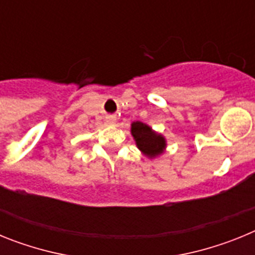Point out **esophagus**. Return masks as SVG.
I'll return each mask as SVG.
<instances>
[{
  "mask_svg": "<svg viewBox=\"0 0 255 255\" xmlns=\"http://www.w3.org/2000/svg\"><path fill=\"white\" fill-rule=\"evenodd\" d=\"M116 116H114V115H110V116H106V123L110 124V125H115L116 124Z\"/></svg>",
  "mask_w": 255,
  "mask_h": 255,
  "instance_id": "esophagus-1",
  "label": "esophagus"
}]
</instances>
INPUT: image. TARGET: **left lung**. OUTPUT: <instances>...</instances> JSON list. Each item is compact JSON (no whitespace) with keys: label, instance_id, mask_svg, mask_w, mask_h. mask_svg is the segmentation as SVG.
<instances>
[{"label":"left lung","instance_id":"obj_1","mask_svg":"<svg viewBox=\"0 0 255 255\" xmlns=\"http://www.w3.org/2000/svg\"><path fill=\"white\" fill-rule=\"evenodd\" d=\"M131 135L138 149L143 153L147 158L153 159L158 155L163 154L167 141L161 132H157L147 124L135 121L131 124Z\"/></svg>","mask_w":255,"mask_h":255}]
</instances>
